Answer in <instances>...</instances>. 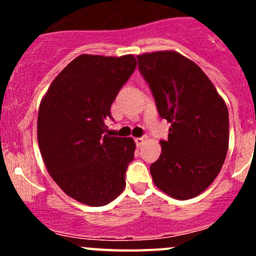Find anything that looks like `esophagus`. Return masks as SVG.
I'll return each instance as SVG.
<instances>
[{
    "mask_svg": "<svg viewBox=\"0 0 256 256\" xmlns=\"http://www.w3.org/2000/svg\"><path fill=\"white\" fill-rule=\"evenodd\" d=\"M148 141V140L144 138V137H138V138H134V142H136V144H137V146H142V144H144V142Z\"/></svg>",
    "mask_w": 256,
    "mask_h": 256,
    "instance_id": "34e87169",
    "label": "esophagus"
}]
</instances>
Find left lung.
<instances>
[{
  "mask_svg": "<svg viewBox=\"0 0 256 256\" xmlns=\"http://www.w3.org/2000/svg\"><path fill=\"white\" fill-rule=\"evenodd\" d=\"M156 108L170 123L162 155L150 166L155 186L170 198L188 200L216 180L230 141L224 100L206 74L176 51L137 56Z\"/></svg>",
  "mask_w": 256,
  "mask_h": 256,
  "instance_id": "obj_1",
  "label": "left lung"
}]
</instances>
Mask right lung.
Masks as SVG:
<instances>
[{
  "mask_svg": "<svg viewBox=\"0 0 256 256\" xmlns=\"http://www.w3.org/2000/svg\"><path fill=\"white\" fill-rule=\"evenodd\" d=\"M136 66L133 55H79L40 101L37 137L42 159L58 186L82 204L104 206L126 187L136 144L130 137L106 134L105 120Z\"/></svg>",
  "mask_w": 256,
  "mask_h": 256,
  "instance_id": "obj_1",
  "label": "right lung"
}]
</instances>
